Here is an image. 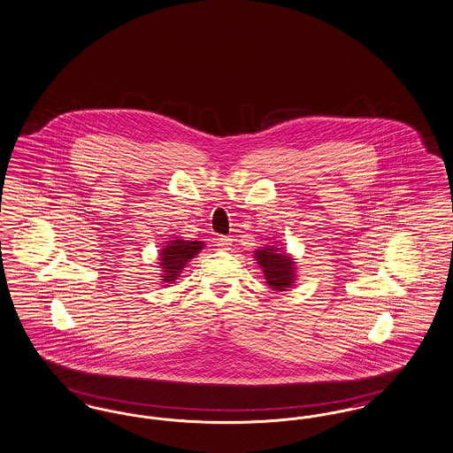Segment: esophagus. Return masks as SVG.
Here are the masks:
<instances>
[{
  "mask_svg": "<svg viewBox=\"0 0 453 453\" xmlns=\"http://www.w3.org/2000/svg\"><path fill=\"white\" fill-rule=\"evenodd\" d=\"M217 246L220 250H229L233 246V237L231 236H220L217 239Z\"/></svg>",
  "mask_w": 453,
  "mask_h": 453,
  "instance_id": "34e87169",
  "label": "esophagus"
}]
</instances>
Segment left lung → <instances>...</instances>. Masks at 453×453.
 Here are the masks:
<instances>
[{"label": "left lung", "mask_w": 453, "mask_h": 453, "mask_svg": "<svg viewBox=\"0 0 453 453\" xmlns=\"http://www.w3.org/2000/svg\"><path fill=\"white\" fill-rule=\"evenodd\" d=\"M259 266L265 272L266 283L275 290H287L294 283V261L285 253H280V248L268 246L255 253Z\"/></svg>", "instance_id": "obj_1"}]
</instances>
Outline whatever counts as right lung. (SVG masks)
<instances>
[{"label": "right lung", "mask_w": 453, "mask_h": 453, "mask_svg": "<svg viewBox=\"0 0 453 453\" xmlns=\"http://www.w3.org/2000/svg\"><path fill=\"white\" fill-rule=\"evenodd\" d=\"M202 241H183L176 239L170 241L166 248L161 251V268H163V279L165 283H172L176 280L178 273L185 268V265L194 258L195 255L202 250Z\"/></svg>", "instance_id": "1"}]
</instances>
